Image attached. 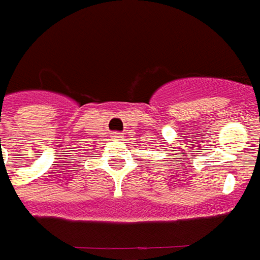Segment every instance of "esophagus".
I'll use <instances>...</instances> for the list:
<instances>
[{
  "label": "esophagus",
  "instance_id": "esophagus-1",
  "mask_svg": "<svg viewBox=\"0 0 260 260\" xmlns=\"http://www.w3.org/2000/svg\"><path fill=\"white\" fill-rule=\"evenodd\" d=\"M121 137H123V134L121 133H112V139L121 140Z\"/></svg>",
  "mask_w": 260,
  "mask_h": 260
}]
</instances>
